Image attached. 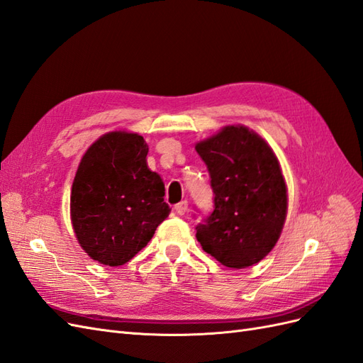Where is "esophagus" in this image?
Returning <instances> with one entry per match:
<instances>
[{"mask_svg":"<svg viewBox=\"0 0 363 363\" xmlns=\"http://www.w3.org/2000/svg\"><path fill=\"white\" fill-rule=\"evenodd\" d=\"M174 210L178 211V215H185V213H187V210H189V201H181L179 203H176Z\"/></svg>","mask_w":363,"mask_h":363,"instance_id":"1","label":"esophagus"}]
</instances>
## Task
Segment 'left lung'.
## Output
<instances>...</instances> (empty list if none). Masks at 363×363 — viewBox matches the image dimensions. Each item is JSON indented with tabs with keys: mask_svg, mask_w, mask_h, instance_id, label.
Returning <instances> with one entry per match:
<instances>
[{
	"mask_svg": "<svg viewBox=\"0 0 363 363\" xmlns=\"http://www.w3.org/2000/svg\"><path fill=\"white\" fill-rule=\"evenodd\" d=\"M215 194V210L196 239L228 268L257 264L276 245L286 218V185L272 147L253 130L227 125L196 144Z\"/></svg>",
	"mask_w": 363,
	"mask_h": 363,
	"instance_id": "1",
	"label": "left lung"
}]
</instances>
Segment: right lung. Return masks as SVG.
<instances>
[{"instance_id": "1", "label": "right lung", "mask_w": 363, "mask_h": 363, "mask_svg": "<svg viewBox=\"0 0 363 363\" xmlns=\"http://www.w3.org/2000/svg\"><path fill=\"white\" fill-rule=\"evenodd\" d=\"M138 133L110 132L82 156L72 185L70 216L82 250L99 264L128 262L169 216L161 176L147 167Z\"/></svg>"}]
</instances>
